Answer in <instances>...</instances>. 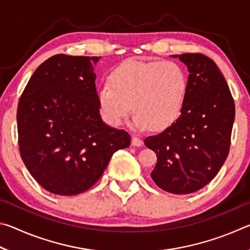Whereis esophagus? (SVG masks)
I'll return each mask as SVG.
<instances>
[{"label":"esophagus","instance_id":"obj_1","mask_svg":"<svg viewBox=\"0 0 250 250\" xmlns=\"http://www.w3.org/2000/svg\"><path fill=\"white\" fill-rule=\"evenodd\" d=\"M131 145H132L133 146H143V140L141 138L135 137V135H133L132 140H131Z\"/></svg>","mask_w":250,"mask_h":250}]
</instances>
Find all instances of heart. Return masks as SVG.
Returning <instances> with one entry per match:
<instances>
[{
    "label": "heart",
    "instance_id": "b5f03b06",
    "mask_svg": "<svg viewBox=\"0 0 250 250\" xmlns=\"http://www.w3.org/2000/svg\"><path fill=\"white\" fill-rule=\"evenodd\" d=\"M109 82L112 87L101 86L97 99L113 126L124 124L134 109L135 130L167 129L179 119L188 99V74L176 62H126L112 71Z\"/></svg>",
    "mask_w": 250,
    "mask_h": 250
}]
</instances>
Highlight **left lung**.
Listing matches in <instances>:
<instances>
[{
	"label": "left lung",
	"instance_id": "left-lung-1",
	"mask_svg": "<svg viewBox=\"0 0 250 250\" xmlns=\"http://www.w3.org/2000/svg\"><path fill=\"white\" fill-rule=\"evenodd\" d=\"M188 70V92L174 124L146 146L158 158L151 177L160 188L189 194L209 183L229 152L235 104L216 64L202 54L172 55Z\"/></svg>",
	"mask_w": 250,
	"mask_h": 250
}]
</instances>
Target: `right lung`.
<instances>
[{
	"mask_svg": "<svg viewBox=\"0 0 250 250\" xmlns=\"http://www.w3.org/2000/svg\"><path fill=\"white\" fill-rule=\"evenodd\" d=\"M100 57L55 55L28 80L18 107L19 146L31 175L57 195H77L98 181L130 135L105 125L94 65Z\"/></svg>",
	"mask_w": 250,
	"mask_h": 250,
	"instance_id": "obj_1",
	"label": "right lung"
}]
</instances>
